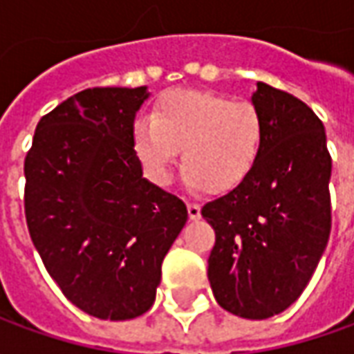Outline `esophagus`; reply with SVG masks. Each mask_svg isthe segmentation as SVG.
<instances>
[{"mask_svg": "<svg viewBox=\"0 0 354 354\" xmlns=\"http://www.w3.org/2000/svg\"><path fill=\"white\" fill-rule=\"evenodd\" d=\"M187 214L189 220H199L201 218V207L197 203H187Z\"/></svg>", "mask_w": 354, "mask_h": 354, "instance_id": "34e87169", "label": "esophagus"}]
</instances>
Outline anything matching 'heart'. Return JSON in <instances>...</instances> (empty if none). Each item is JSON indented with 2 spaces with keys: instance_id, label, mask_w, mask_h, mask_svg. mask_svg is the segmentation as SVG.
<instances>
[{
  "instance_id": "heart-1",
  "label": "heart",
  "mask_w": 354,
  "mask_h": 354,
  "mask_svg": "<svg viewBox=\"0 0 354 354\" xmlns=\"http://www.w3.org/2000/svg\"><path fill=\"white\" fill-rule=\"evenodd\" d=\"M132 142L155 184H169L182 149L192 192L230 193L260 161L266 123L252 102L208 91H172L157 100L151 117L134 123Z\"/></svg>"
}]
</instances>
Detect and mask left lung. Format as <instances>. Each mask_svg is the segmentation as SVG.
I'll list each match as a JSON object with an SVG mask.
<instances>
[{
	"mask_svg": "<svg viewBox=\"0 0 354 354\" xmlns=\"http://www.w3.org/2000/svg\"><path fill=\"white\" fill-rule=\"evenodd\" d=\"M252 104L266 142L245 184L207 203L216 231L208 281L216 301L243 319L279 315L301 296L332 227V157L324 124L307 104L258 83Z\"/></svg>",
	"mask_w": 354,
	"mask_h": 354,
	"instance_id": "left-lung-1",
	"label": "left lung"
}]
</instances>
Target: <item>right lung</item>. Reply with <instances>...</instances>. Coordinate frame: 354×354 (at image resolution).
<instances>
[{"instance_id":"1","label":"right lung","mask_w":354,"mask_h":354,"mask_svg":"<svg viewBox=\"0 0 354 354\" xmlns=\"http://www.w3.org/2000/svg\"><path fill=\"white\" fill-rule=\"evenodd\" d=\"M147 87H96L41 117L24 161V210L45 269L81 311L136 319L187 222L172 193L142 176L134 117Z\"/></svg>"}]
</instances>
